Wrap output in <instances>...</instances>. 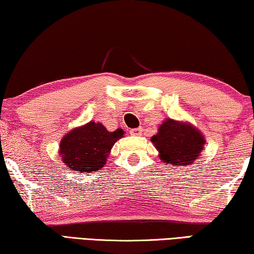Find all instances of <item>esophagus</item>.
<instances>
[{"label":"esophagus","mask_w":254,"mask_h":254,"mask_svg":"<svg viewBox=\"0 0 254 254\" xmlns=\"http://www.w3.org/2000/svg\"><path fill=\"white\" fill-rule=\"evenodd\" d=\"M130 134L133 136H139L142 134V127H135V128H131L130 130Z\"/></svg>","instance_id":"esophagus-1"}]
</instances>
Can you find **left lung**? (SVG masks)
<instances>
[{
    "label": "left lung",
    "instance_id": "1",
    "mask_svg": "<svg viewBox=\"0 0 254 254\" xmlns=\"http://www.w3.org/2000/svg\"><path fill=\"white\" fill-rule=\"evenodd\" d=\"M162 162L175 166H188L203 151L205 139L191 124L167 119L151 137Z\"/></svg>",
    "mask_w": 254,
    "mask_h": 254
}]
</instances>
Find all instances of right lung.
<instances>
[{
	"mask_svg": "<svg viewBox=\"0 0 254 254\" xmlns=\"http://www.w3.org/2000/svg\"><path fill=\"white\" fill-rule=\"evenodd\" d=\"M124 134L122 128L109 132L102 123L88 122L63 137L59 156L68 168L77 173H92L102 169L114 143Z\"/></svg>",
	"mask_w": 254,
	"mask_h": 254,
	"instance_id": "right-lung-1",
	"label": "right lung"
}]
</instances>
